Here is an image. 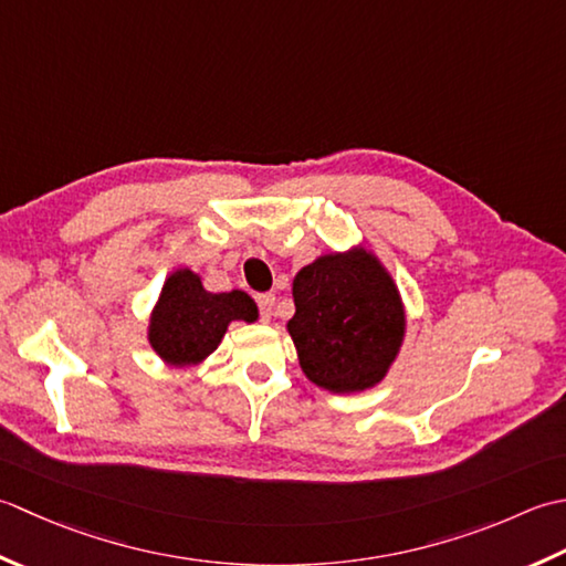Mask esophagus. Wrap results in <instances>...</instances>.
I'll list each match as a JSON object with an SVG mask.
<instances>
[{
  "mask_svg": "<svg viewBox=\"0 0 566 566\" xmlns=\"http://www.w3.org/2000/svg\"><path fill=\"white\" fill-rule=\"evenodd\" d=\"M256 303L261 307V317L263 319H271L273 317V305H275V295L273 293H263V295H256Z\"/></svg>",
  "mask_w": 566,
  "mask_h": 566,
  "instance_id": "34e87169",
  "label": "esophagus"
}]
</instances>
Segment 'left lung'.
Wrapping results in <instances>:
<instances>
[{
  "mask_svg": "<svg viewBox=\"0 0 566 566\" xmlns=\"http://www.w3.org/2000/svg\"><path fill=\"white\" fill-rule=\"evenodd\" d=\"M295 315L285 329L307 380L329 394L378 386L406 342V305L371 249L322 253L293 279Z\"/></svg>",
  "mask_w": 566,
  "mask_h": 566,
  "instance_id": "8db88e82",
  "label": "left lung"
}]
</instances>
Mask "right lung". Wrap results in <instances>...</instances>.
<instances>
[{"instance_id": "1", "label": "right lung", "mask_w": 566, "mask_h": 566, "mask_svg": "<svg viewBox=\"0 0 566 566\" xmlns=\"http://www.w3.org/2000/svg\"><path fill=\"white\" fill-rule=\"evenodd\" d=\"M259 319V305L244 291L210 293L200 273L188 266L172 271L148 317L146 339L158 359L176 366H200L207 361L232 322Z\"/></svg>"}]
</instances>
